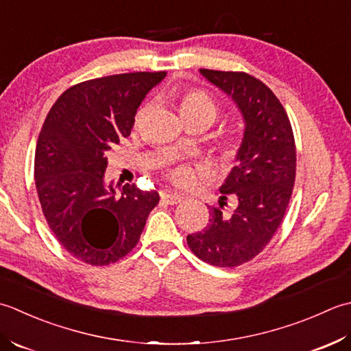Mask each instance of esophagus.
Here are the masks:
<instances>
[{
	"label": "esophagus",
	"instance_id": "34e87169",
	"mask_svg": "<svg viewBox=\"0 0 351 351\" xmlns=\"http://www.w3.org/2000/svg\"><path fill=\"white\" fill-rule=\"evenodd\" d=\"M160 197L163 202H167L168 204H177L184 199L183 194H178V192H171V191H163Z\"/></svg>",
	"mask_w": 351,
	"mask_h": 351
}]
</instances>
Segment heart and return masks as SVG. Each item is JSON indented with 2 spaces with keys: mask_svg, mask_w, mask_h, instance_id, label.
<instances>
[{
  "mask_svg": "<svg viewBox=\"0 0 351 351\" xmlns=\"http://www.w3.org/2000/svg\"><path fill=\"white\" fill-rule=\"evenodd\" d=\"M142 112L144 110L141 109L136 113V123L139 121ZM180 113L184 121L195 117H207L213 123V119L217 118L218 113V106L206 92L198 89H189L183 92L180 97ZM218 149L224 159H234L241 149V138L233 133L223 136L218 142ZM192 177H194V174H192V169L189 167H178L169 171V180L176 186L188 184L192 180Z\"/></svg>",
  "mask_w": 351,
  "mask_h": 351,
  "instance_id": "b5f03b06",
  "label": "heart"
}]
</instances>
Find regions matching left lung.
<instances>
[{
  "label": "left lung",
  "mask_w": 351,
  "mask_h": 351,
  "mask_svg": "<svg viewBox=\"0 0 351 351\" xmlns=\"http://www.w3.org/2000/svg\"><path fill=\"white\" fill-rule=\"evenodd\" d=\"M230 97L245 130L236 167L219 191V207H210L204 230L188 234V245L213 267L232 268L259 254L282 224L295 182L294 133L282 103L265 83L247 73L199 69ZM227 195L237 207L222 210Z\"/></svg>",
  "instance_id": "obj_1"
}]
</instances>
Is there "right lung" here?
<instances>
[{
  "label": "right lung",
  "mask_w": 351,
  "mask_h": 351,
  "mask_svg": "<svg viewBox=\"0 0 351 351\" xmlns=\"http://www.w3.org/2000/svg\"><path fill=\"white\" fill-rule=\"evenodd\" d=\"M167 73H128L78 83L57 98L39 133L34 180L56 239L94 267L123 259L159 203L156 191L107 184L106 152L128 138L142 99Z\"/></svg>",
  "instance_id": "add662e5"
}]
</instances>
